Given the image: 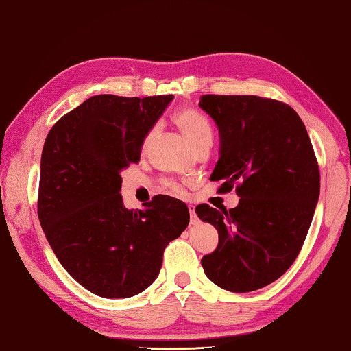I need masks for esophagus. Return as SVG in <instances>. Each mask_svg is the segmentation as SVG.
<instances>
[{
  "mask_svg": "<svg viewBox=\"0 0 351 351\" xmlns=\"http://www.w3.org/2000/svg\"><path fill=\"white\" fill-rule=\"evenodd\" d=\"M189 211H190V217H191V225H196L199 222V219L195 213V205H189Z\"/></svg>",
  "mask_w": 351,
  "mask_h": 351,
  "instance_id": "esophagus-1",
  "label": "esophagus"
}]
</instances>
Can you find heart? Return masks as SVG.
<instances>
[{"label":"heart","instance_id":"b5f03b06","mask_svg":"<svg viewBox=\"0 0 351 351\" xmlns=\"http://www.w3.org/2000/svg\"><path fill=\"white\" fill-rule=\"evenodd\" d=\"M175 123L178 125V128L182 130L184 135L191 141L193 146H196V144H199L205 138H211V128L208 125V121L196 111L184 109V111L178 112L175 115ZM155 130H156L155 128L149 130V134L146 135V140H144V144H147L154 138ZM169 187L175 191H180V187H178L175 182H169Z\"/></svg>","mask_w":351,"mask_h":351}]
</instances>
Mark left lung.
<instances>
[{"mask_svg": "<svg viewBox=\"0 0 351 351\" xmlns=\"http://www.w3.org/2000/svg\"><path fill=\"white\" fill-rule=\"evenodd\" d=\"M199 106L219 129V160L210 176L237 184L230 211L196 207L219 232L204 256L205 276L243 293L271 285L289 269L304 243L319 197V169L304 123L293 109L257 95H202Z\"/></svg>", "mask_w": 351, "mask_h": 351, "instance_id": "obj_1", "label": "left lung"}]
</instances>
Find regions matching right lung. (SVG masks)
Returning <instances> with one entry per match:
<instances>
[{"instance_id":"obj_1","label":"right lung","mask_w":351,"mask_h":351,"mask_svg":"<svg viewBox=\"0 0 351 351\" xmlns=\"http://www.w3.org/2000/svg\"><path fill=\"white\" fill-rule=\"evenodd\" d=\"M173 95H94L48 132L40 156L38 216L70 276L99 297L129 298L154 283L169 242L190 222L187 205L155 196L123 204L121 170L138 162L149 130Z\"/></svg>"}]
</instances>
